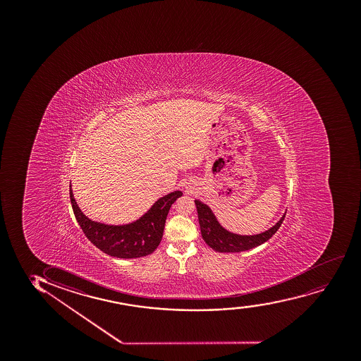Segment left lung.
Listing matches in <instances>:
<instances>
[{"instance_id": "obj_1", "label": "left lung", "mask_w": 361, "mask_h": 361, "mask_svg": "<svg viewBox=\"0 0 361 361\" xmlns=\"http://www.w3.org/2000/svg\"><path fill=\"white\" fill-rule=\"evenodd\" d=\"M195 204L203 240L212 249H214L219 253H240L265 243L266 240H269L278 231V228H281L283 220L286 218L284 214L282 219L279 220L274 228L262 233L254 235V236H240L221 228L219 223L216 221L214 214L204 203L195 200Z\"/></svg>"}]
</instances>
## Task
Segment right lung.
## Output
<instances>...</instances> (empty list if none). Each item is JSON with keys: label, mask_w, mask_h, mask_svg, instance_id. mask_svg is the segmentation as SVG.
Here are the masks:
<instances>
[{"label": "right lung", "mask_w": 361, "mask_h": 361, "mask_svg": "<svg viewBox=\"0 0 361 361\" xmlns=\"http://www.w3.org/2000/svg\"><path fill=\"white\" fill-rule=\"evenodd\" d=\"M182 195V191L171 192L154 203L141 219L133 224L113 226L96 223L84 216L70 188L71 204L84 235L104 253L121 259L145 257L158 248L171 206Z\"/></svg>", "instance_id": "right-lung-1"}]
</instances>
